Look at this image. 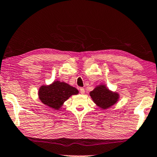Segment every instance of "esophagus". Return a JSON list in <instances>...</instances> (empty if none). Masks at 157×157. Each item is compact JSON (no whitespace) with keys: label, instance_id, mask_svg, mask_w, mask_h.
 <instances>
[{"label":"esophagus","instance_id":"obj_1","mask_svg":"<svg viewBox=\"0 0 157 157\" xmlns=\"http://www.w3.org/2000/svg\"><path fill=\"white\" fill-rule=\"evenodd\" d=\"M80 92L81 94H85V89L83 88H80Z\"/></svg>","mask_w":157,"mask_h":157}]
</instances>
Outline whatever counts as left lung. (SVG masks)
<instances>
[{
    "label": "left lung",
    "instance_id": "8db88e82",
    "mask_svg": "<svg viewBox=\"0 0 157 157\" xmlns=\"http://www.w3.org/2000/svg\"><path fill=\"white\" fill-rule=\"evenodd\" d=\"M89 95L95 105L102 110H106L112 107L117 103L120 98V95L117 92L110 90L104 83L95 86Z\"/></svg>",
    "mask_w": 157,
    "mask_h": 157
}]
</instances>
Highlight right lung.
<instances>
[{
  "mask_svg": "<svg viewBox=\"0 0 157 157\" xmlns=\"http://www.w3.org/2000/svg\"><path fill=\"white\" fill-rule=\"evenodd\" d=\"M78 94V90L69 84L54 81L49 85L41 86L38 90L40 101L54 110H60L64 102L71 95Z\"/></svg>",
  "mask_w": 157,
  "mask_h": 157,
  "instance_id": "right-lung-1",
  "label": "right lung"
}]
</instances>
